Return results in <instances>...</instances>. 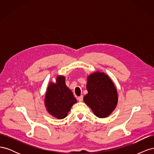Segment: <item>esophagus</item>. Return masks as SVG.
<instances>
[{
    "label": "esophagus",
    "mask_w": 154,
    "mask_h": 154,
    "mask_svg": "<svg viewBox=\"0 0 154 154\" xmlns=\"http://www.w3.org/2000/svg\"><path fill=\"white\" fill-rule=\"evenodd\" d=\"M83 97L82 95H81L80 96H78V100L79 101H83Z\"/></svg>",
    "instance_id": "34e87169"
}]
</instances>
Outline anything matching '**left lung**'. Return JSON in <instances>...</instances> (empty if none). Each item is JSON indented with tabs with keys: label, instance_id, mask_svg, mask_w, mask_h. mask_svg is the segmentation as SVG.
Masks as SVG:
<instances>
[{
	"label": "left lung",
	"instance_id": "8db88e82",
	"mask_svg": "<svg viewBox=\"0 0 154 154\" xmlns=\"http://www.w3.org/2000/svg\"><path fill=\"white\" fill-rule=\"evenodd\" d=\"M87 94L83 101L94 115L100 118L109 116L118 104V92L114 83L104 72H95L87 78Z\"/></svg>",
	"mask_w": 154,
	"mask_h": 154
}]
</instances>
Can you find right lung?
Segmentation results:
<instances>
[{"instance_id": "1", "label": "right lung", "mask_w": 154, "mask_h": 154, "mask_svg": "<svg viewBox=\"0 0 154 154\" xmlns=\"http://www.w3.org/2000/svg\"><path fill=\"white\" fill-rule=\"evenodd\" d=\"M63 76H58L56 83L51 82L45 97V105L48 112L57 119L66 118L72 106L77 102L73 93L66 86Z\"/></svg>"}]
</instances>
